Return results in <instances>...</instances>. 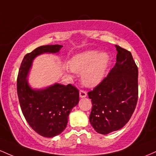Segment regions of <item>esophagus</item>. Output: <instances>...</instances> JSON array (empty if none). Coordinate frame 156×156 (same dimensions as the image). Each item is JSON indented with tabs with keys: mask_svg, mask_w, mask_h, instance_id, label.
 Instances as JSON below:
<instances>
[{
	"mask_svg": "<svg viewBox=\"0 0 156 156\" xmlns=\"http://www.w3.org/2000/svg\"><path fill=\"white\" fill-rule=\"evenodd\" d=\"M87 96V92L84 90H80V97L81 98L86 97Z\"/></svg>",
	"mask_w": 156,
	"mask_h": 156,
	"instance_id": "1",
	"label": "esophagus"
}]
</instances>
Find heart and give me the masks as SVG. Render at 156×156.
I'll return each instance as SVG.
<instances>
[{"label": "heart", "mask_w": 156, "mask_h": 156, "mask_svg": "<svg viewBox=\"0 0 156 156\" xmlns=\"http://www.w3.org/2000/svg\"><path fill=\"white\" fill-rule=\"evenodd\" d=\"M109 64L107 53H99L89 50L73 57L70 61V68L76 73H81V80L87 86H94L101 81Z\"/></svg>", "instance_id": "b5f03b06"}]
</instances>
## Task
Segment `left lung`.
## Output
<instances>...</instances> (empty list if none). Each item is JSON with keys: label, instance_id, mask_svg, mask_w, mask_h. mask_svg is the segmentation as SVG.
Masks as SVG:
<instances>
[{"label": "left lung", "instance_id": "left-lung-1", "mask_svg": "<svg viewBox=\"0 0 156 156\" xmlns=\"http://www.w3.org/2000/svg\"><path fill=\"white\" fill-rule=\"evenodd\" d=\"M116 62L102 81L87 93L94 130L106 135L128 122L138 101V68L129 51L116 45Z\"/></svg>", "mask_w": 156, "mask_h": 156}]
</instances>
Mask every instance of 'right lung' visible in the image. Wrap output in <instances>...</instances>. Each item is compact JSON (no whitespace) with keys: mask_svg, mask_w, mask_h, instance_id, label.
Wrapping results in <instances>:
<instances>
[{"mask_svg":"<svg viewBox=\"0 0 156 156\" xmlns=\"http://www.w3.org/2000/svg\"><path fill=\"white\" fill-rule=\"evenodd\" d=\"M62 47L42 45L26 55L17 75V96L23 114L31 128L43 137H54L66 129L70 112L79 102V90L71 84L66 86L58 83L40 90L32 89L26 78L37 56L57 53Z\"/></svg>","mask_w":156,"mask_h":156,"instance_id":"right-lung-1","label":"right lung"}]
</instances>
